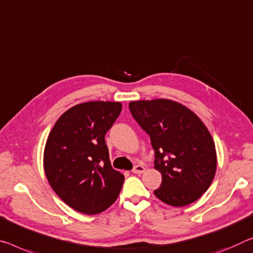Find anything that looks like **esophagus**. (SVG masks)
<instances>
[{"label": "esophagus", "instance_id": "1", "mask_svg": "<svg viewBox=\"0 0 253 253\" xmlns=\"http://www.w3.org/2000/svg\"><path fill=\"white\" fill-rule=\"evenodd\" d=\"M144 170H145V168L141 166V164H137V166L134 167V169L131 170V172H133V173H135V174H141V173H143Z\"/></svg>", "mask_w": 253, "mask_h": 253}]
</instances>
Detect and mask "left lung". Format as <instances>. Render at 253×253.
<instances>
[{
  "mask_svg": "<svg viewBox=\"0 0 253 253\" xmlns=\"http://www.w3.org/2000/svg\"><path fill=\"white\" fill-rule=\"evenodd\" d=\"M133 118L150 136L154 167L162 182L154 195L181 207L210 188L216 172V151L210 131L194 112L166 99L129 103Z\"/></svg>",
  "mask_w": 253,
  "mask_h": 253,
  "instance_id": "left-lung-1",
  "label": "left lung"
}]
</instances>
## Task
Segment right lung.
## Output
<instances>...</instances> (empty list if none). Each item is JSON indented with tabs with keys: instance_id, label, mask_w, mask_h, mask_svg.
Instances as JSON below:
<instances>
[{
	"instance_id": "right-lung-1",
	"label": "right lung",
	"mask_w": 253,
	"mask_h": 253,
	"mask_svg": "<svg viewBox=\"0 0 253 253\" xmlns=\"http://www.w3.org/2000/svg\"><path fill=\"white\" fill-rule=\"evenodd\" d=\"M122 103L91 101L59 117L47 138L43 168L50 187L80 213L94 215L116 202L125 177L112 169L105 136Z\"/></svg>"
}]
</instances>
